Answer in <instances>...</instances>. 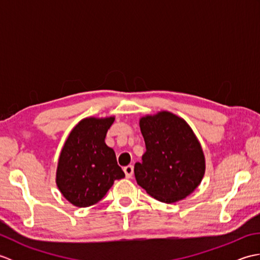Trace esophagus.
<instances>
[{"label":"esophagus","instance_id":"1","mask_svg":"<svg viewBox=\"0 0 260 260\" xmlns=\"http://www.w3.org/2000/svg\"><path fill=\"white\" fill-rule=\"evenodd\" d=\"M124 173L126 178H132V175L134 173V168L132 167V165H127V167L124 168Z\"/></svg>","mask_w":260,"mask_h":260}]
</instances>
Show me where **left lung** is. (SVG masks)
I'll list each match as a JSON object with an SVG mask.
<instances>
[{
	"mask_svg": "<svg viewBox=\"0 0 260 260\" xmlns=\"http://www.w3.org/2000/svg\"><path fill=\"white\" fill-rule=\"evenodd\" d=\"M146 151L134 168L137 184L164 203L194 192L206 173L202 146L186 121L168 110L140 118Z\"/></svg>",
	"mask_w": 260,
	"mask_h": 260,
	"instance_id": "obj_1",
	"label": "left lung"
}]
</instances>
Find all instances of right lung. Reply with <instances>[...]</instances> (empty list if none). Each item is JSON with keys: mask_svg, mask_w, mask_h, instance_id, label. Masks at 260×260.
Here are the masks:
<instances>
[{"mask_svg": "<svg viewBox=\"0 0 260 260\" xmlns=\"http://www.w3.org/2000/svg\"><path fill=\"white\" fill-rule=\"evenodd\" d=\"M115 116L82 118L60 152L56 184L66 200L79 208L97 203L125 174L115 152L105 143Z\"/></svg>", "mask_w": 260, "mask_h": 260, "instance_id": "1", "label": "right lung"}]
</instances>
